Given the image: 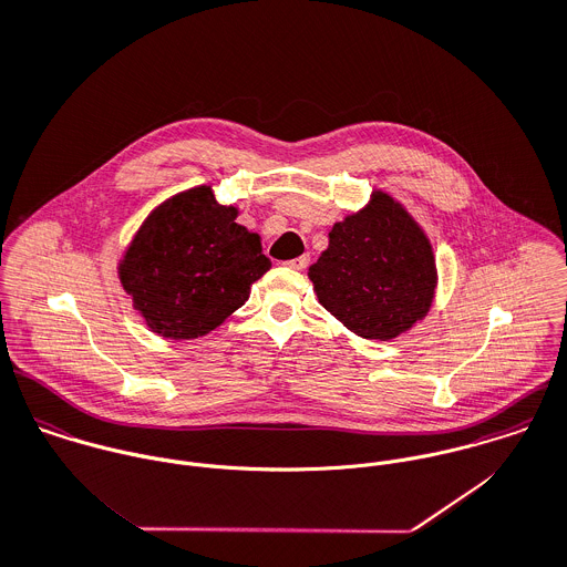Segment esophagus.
Listing matches in <instances>:
<instances>
[{
  "instance_id": "1",
  "label": "esophagus",
  "mask_w": 567,
  "mask_h": 567,
  "mask_svg": "<svg viewBox=\"0 0 567 567\" xmlns=\"http://www.w3.org/2000/svg\"><path fill=\"white\" fill-rule=\"evenodd\" d=\"M308 264H310V257H308V255H301V257H297V259L286 261V266H288V268H295V270H303Z\"/></svg>"
}]
</instances>
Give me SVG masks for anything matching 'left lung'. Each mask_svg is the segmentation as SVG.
<instances>
[{
    "instance_id": "8db88e82",
    "label": "left lung",
    "mask_w": 567,
    "mask_h": 567,
    "mask_svg": "<svg viewBox=\"0 0 567 567\" xmlns=\"http://www.w3.org/2000/svg\"><path fill=\"white\" fill-rule=\"evenodd\" d=\"M319 303L363 339L389 341L426 317L437 286L420 224L389 193L337 221L308 270Z\"/></svg>"
}]
</instances>
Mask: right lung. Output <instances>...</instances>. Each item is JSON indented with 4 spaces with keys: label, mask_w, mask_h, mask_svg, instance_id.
<instances>
[{
    "label": "right lung",
    "mask_w": 567,
    "mask_h": 567,
    "mask_svg": "<svg viewBox=\"0 0 567 567\" xmlns=\"http://www.w3.org/2000/svg\"><path fill=\"white\" fill-rule=\"evenodd\" d=\"M210 187L183 190L150 213L127 246L118 277L152 332L197 339L224 323L270 268L257 233Z\"/></svg>",
    "instance_id": "add662e5"
}]
</instances>
